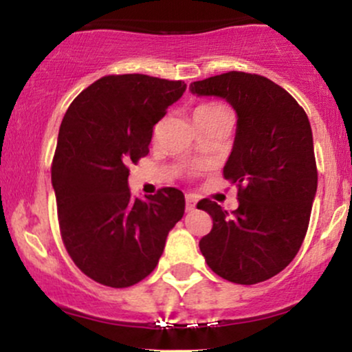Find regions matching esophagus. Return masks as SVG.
Listing matches in <instances>:
<instances>
[{
    "label": "esophagus",
    "instance_id": "obj_1",
    "mask_svg": "<svg viewBox=\"0 0 352 352\" xmlns=\"http://www.w3.org/2000/svg\"><path fill=\"white\" fill-rule=\"evenodd\" d=\"M195 204H197L195 195H192V193H185V208H187V212L195 208Z\"/></svg>",
    "mask_w": 352,
    "mask_h": 352
}]
</instances>
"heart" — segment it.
Here are the masks:
<instances>
[{
    "label": "heart",
    "mask_w": 352,
    "mask_h": 352,
    "mask_svg": "<svg viewBox=\"0 0 352 352\" xmlns=\"http://www.w3.org/2000/svg\"><path fill=\"white\" fill-rule=\"evenodd\" d=\"M225 111H227V109L218 102H204L195 107V111H193V117H195V119H200V117H207V116L218 114V112H225Z\"/></svg>",
    "instance_id": "obj_1"
}]
</instances>
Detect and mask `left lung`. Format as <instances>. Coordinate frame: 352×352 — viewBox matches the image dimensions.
Here are the masks:
<instances>
[{
  "label": "left lung",
  "instance_id": "left-lung-1",
  "mask_svg": "<svg viewBox=\"0 0 352 352\" xmlns=\"http://www.w3.org/2000/svg\"><path fill=\"white\" fill-rule=\"evenodd\" d=\"M199 96L227 99L238 114L223 177L238 188V208L197 204L213 220L200 252L213 273L256 285L286 268L308 232L318 187L313 132L305 109L263 76L230 71L190 84Z\"/></svg>",
  "mask_w": 352,
  "mask_h": 352
}]
</instances>
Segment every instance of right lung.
I'll return each instance as SVG.
<instances>
[{"label": "right lung", "mask_w": 352, "mask_h": 352, "mask_svg": "<svg viewBox=\"0 0 352 352\" xmlns=\"http://www.w3.org/2000/svg\"><path fill=\"white\" fill-rule=\"evenodd\" d=\"M185 87L145 74L104 76L64 114L51 165L59 232L74 265L100 285L127 288L148 276L184 217L179 188L140 200L127 179L129 165L148 153L153 125Z\"/></svg>", "instance_id": "add662e5"}]
</instances>
